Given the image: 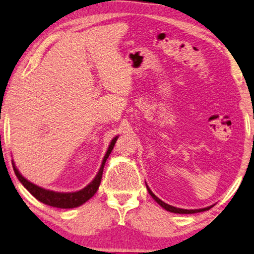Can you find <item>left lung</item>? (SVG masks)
<instances>
[{"label": "left lung", "mask_w": 254, "mask_h": 254, "mask_svg": "<svg viewBox=\"0 0 254 254\" xmlns=\"http://www.w3.org/2000/svg\"><path fill=\"white\" fill-rule=\"evenodd\" d=\"M147 190L149 192V194H150L152 198L155 199V201L157 203L159 204V206H162L164 209H166L167 211H171V212H175V214H195V212H201V211H206V210H209L212 206L210 207H207V208H202V209H194V210H188V209H181V208H176V207H173V206H170V204L165 203L164 201L160 200L159 198H157V196L154 194V193L151 192L150 189L148 188L147 185Z\"/></svg>", "instance_id": "1"}]
</instances>
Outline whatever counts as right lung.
Masks as SVG:
<instances>
[{"label": "right lung", "mask_w": 254, "mask_h": 254, "mask_svg": "<svg viewBox=\"0 0 254 254\" xmlns=\"http://www.w3.org/2000/svg\"><path fill=\"white\" fill-rule=\"evenodd\" d=\"M119 136H115L114 139L111 141V144L108 146V149L106 151V155L104 157L103 162H102V166L99 168V172L97 173V175L95 176V179L91 181V182L87 185L86 188H83L82 190L76 191V192H54L51 190H45V189L38 187L34 183L29 182V181L26 180L23 176L20 174L19 171L17 170V167L13 165V170L15 175H17L18 180L22 183L23 187H25L28 191H29L31 194H33L36 199L40 202L47 204V206L51 207H55V208H61V209H70V208H75L83 204L86 201L89 200L92 195L97 192L100 181H102V176H103V171H104V166H105V163L108 158V156L114 148V144L118 140Z\"/></svg>", "instance_id": "obj_1"}]
</instances>
